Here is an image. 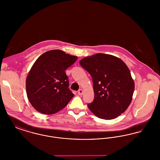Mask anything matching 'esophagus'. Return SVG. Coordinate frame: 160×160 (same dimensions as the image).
<instances>
[{
  "label": "esophagus",
  "instance_id": "34e87169",
  "mask_svg": "<svg viewBox=\"0 0 160 160\" xmlns=\"http://www.w3.org/2000/svg\"><path fill=\"white\" fill-rule=\"evenodd\" d=\"M83 89H79V90H78V94L79 95H83Z\"/></svg>",
  "mask_w": 160,
  "mask_h": 160
}]
</instances>
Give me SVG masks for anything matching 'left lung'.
Returning a JSON list of instances; mask_svg holds the SVG:
<instances>
[{
  "mask_svg": "<svg viewBox=\"0 0 160 160\" xmlns=\"http://www.w3.org/2000/svg\"><path fill=\"white\" fill-rule=\"evenodd\" d=\"M80 65L92 78L94 99L88 104L92 112L106 120L123 113L134 91V82L127 65L116 56L103 53L86 57Z\"/></svg>",
  "mask_w": 160,
  "mask_h": 160,
  "instance_id": "obj_1",
  "label": "left lung"
}]
</instances>
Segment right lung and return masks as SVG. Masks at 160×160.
Returning <instances> with one entry per match:
<instances>
[{
	"mask_svg": "<svg viewBox=\"0 0 160 160\" xmlns=\"http://www.w3.org/2000/svg\"><path fill=\"white\" fill-rule=\"evenodd\" d=\"M77 59V56L53 50L35 62L26 78V87L28 99L35 110L52 114L67 106L74 95L68 88L65 71Z\"/></svg>",
	"mask_w": 160,
	"mask_h": 160,
	"instance_id": "1",
	"label": "right lung"
}]
</instances>
